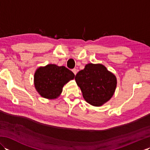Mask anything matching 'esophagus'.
<instances>
[{
    "mask_svg": "<svg viewBox=\"0 0 150 150\" xmlns=\"http://www.w3.org/2000/svg\"><path fill=\"white\" fill-rule=\"evenodd\" d=\"M72 71H73V73H74L75 75H76V74H77V69L74 68V69H72Z\"/></svg>",
    "mask_w": 150,
    "mask_h": 150,
    "instance_id": "esophagus-1",
    "label": "esophagus"
}]
</instances>
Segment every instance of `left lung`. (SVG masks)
Returning a JSON list of instances; mask_svg holds the SVG:
<instances>
[{
	"label": "left lung",
	"mask_w": 150,
	"mask_h": 150,
	"mask_svg": "<svg viewBox=\"0 0 150 150\" xmlns=\"http://www.w3.org/2000/svg\"><path fill=\"white\" fill-rule=\"evenodd\" d=\"M75 79L88 103L100 106L112 97L117 87V78L101 64H88Z\"/></svg>",
	"instance_id": "1"
}]
</instances>
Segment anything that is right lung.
<instances>
[{
	"instance_id": "obj_1",
	"label": "right lung",
	"mask_w": 150,
	"mask_h": 150,
	"mask_svg": "<svg viewBox=\"0 0 150 150\" xmlns=\"http://www.w3.org/2000/svg\"><path fill=\"white\" fill-rule=\"evenodd\" d=\"M74 77V73L65 66L47 64L36 70L35 88L41 97L55 99L60 96L64 86Z\"/></svg>"
}]
</instances>
